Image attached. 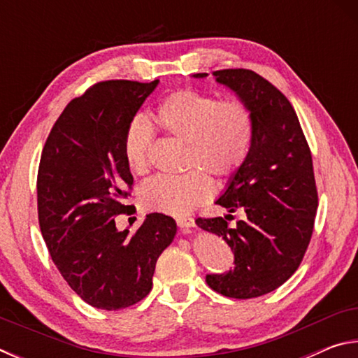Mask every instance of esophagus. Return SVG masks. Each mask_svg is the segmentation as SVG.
Returning <instances> with one entry per match:
<instances>
[{
  "instance_id": "1",
  "label": "esophagus",
  "mask_w": 358,
  "mask_h": 358,
  "mask_svg": "<svg viewBox=\"0 0 358 358\" xmlns=\"http://www.w3.org/2000/svg\"><path fill=\"white\" fill-rule=\"evenodd\" d=\"M177 224H178V227L181 230H187V229H191V227L196 226V222H194L192 217H187V216L177 217Z\"/></svg>"
}]
</instances>
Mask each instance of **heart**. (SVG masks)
Wrapping results in <instances>:
<instances>
[{
	"label": "heart",
	"mask_w": 358,
	"mask_h": 358,
	"mask_svg": "<svg viewBox=\"0 0 358 358\" xmlns=\"http://www.w3.org/2000/svg\"><path fill=\"white\" fill-rule=\"evenodd\" d=\"M155 123L177 141L187 145L180 177H156L138 191V201L148 211L181 216L213 196L207 173L220 180L234 177L245 164L252 143V115L238 99L217 101L216 96L181 88L166 96L156 107ZM153 136L148 124L131 121L123 137V156L137 175L151 166Z\"/></svg>",
	"instance_id": "obj_1"
}]
</instances>
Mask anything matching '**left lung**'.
Returning <instances> with one entry per match:
<instances>
[{
	"label": "left lung",
	"instance_id": "left-lung-1",
	"mask_svg": "<svg viewBox=\"0 0 358 358\" xmlns=\"http://www.w3.org/2000/svg\"><path fill=\"white\" fill-rule=\"evenodd\" d=\"M208 74L201 72L194 77ZM216 82L237 93L252 115V143L240 171L216 203L245 220L197 217L201 229L222 237L234 270L207 275V284L230 299L271 292L295 273L310 245L317 211L311 150L292 104L275 85L250 69L215 71Z\"/></svg>",
	"mask_w": 358,
	"mask_h": 358
}]
</instances>
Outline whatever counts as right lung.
<instances>
[{"label": "right lung", "instance_id": "1", "mask_svg": "<svg viewBox=\"0 0 358 358\" xmlns=\"http://www.w3.org/2000/svg\"><path fill=\"white\" fill-rule=\"evenodd\" d=\"M157 82L107 80L72 99L48 134L38 171L39 227L53 264L88 305L117 311L153 286L156 260L177 224L150 213L134 234L115 216L131 215L132 178L123 156L126 128Z\"/></svg>", "mask_w": 358, "mask_h": 358}]
</instances>
